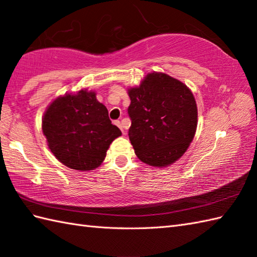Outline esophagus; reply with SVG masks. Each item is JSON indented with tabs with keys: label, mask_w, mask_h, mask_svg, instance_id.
I'll use <instances>...</instances> for the list:
<instances>
[{
	"label": "esophagus",
	"mask_w": 257,
	"mask_h": 257,
	"mask_svg": "<svg viewBox=\"0 0 257 257\" xmlns=\"http://www.w3.org/2000/svg\"><path fill=\"white\" fill-rule=\"evenodd\" d=\"M113 123L116 124V125H118V127H119L120 129H121V133H122V134H124V129H123V125H122L121 121H119V120H114Z\"/></svg>",
	"instance_id": "1"
}]
</instances>
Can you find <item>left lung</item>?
<instances>
[{
    "instance_id": "8db88e82",
    "label": "left lung",
    "mask_w": 257,
    "mask_h": 257,
    "mask_svg": "<svg viewBox=\"0 0 257 257\" xmlns=\"http://www.w3.org/2000/svg\"><path fill=\"white\" fill-rule=\"evenodd\" d=\"M128 94V136L136 155L154 167L177 161L193 140L198 123L192 92L178 79L151 73Z\"/></svg>"
}]
</instances>
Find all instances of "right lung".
<instances>
[{
    "mask_svg": "<svg viewBox=\"0 0 257 257\" xmlns=\"http://www.w3.org/2000/svg\"><path fill=\"white\" fill-rule=\"evenodd\" d=\"M43 134L63 165L87 171L103 161L112 141L121 136L107 108L92 91L80 90L54 100L43 118Z\"/></svg>",
    "mask_w": 257,
    "mask_h": 257,
    "instance_id": "obj_1",
    "label": "right lung"
}]
</instances>
